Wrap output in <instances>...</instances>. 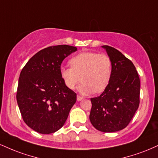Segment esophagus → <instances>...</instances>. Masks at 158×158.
<instances>
[{
	"label": "esophagus",
	"mask_w": 158,
	"mask_h": 158,
	"mask_svg": "<svg viewBox=\"0 0 158 158\" xmlns=\"http://www.w3.org/2000/svg\"><path fill=\"white\" fill-rule=\"evenodd\" d=\"M83 96H79V95H78L77 96V101H81V100H82L83 99Z\"/></svg>",
	"instance_id": "esophagus-1"
}]
</instances>
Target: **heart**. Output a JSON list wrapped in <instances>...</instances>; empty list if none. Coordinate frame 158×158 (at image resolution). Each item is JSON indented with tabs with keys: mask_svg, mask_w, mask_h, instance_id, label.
I'll use <instances>...</instances> for the list:
<instances>
[{
	"mask_svg": "<svg viewBox=\"0 0 158 158\" xmlns=\"http://www.w3.org/2000/svg\"><path fill=\"white\" fill-rule=\"evenodd\" d=\"M71 68H62L60 76L64 85L73 90L80 83L79 91L82 94L102 92L109 85L113 71L111 59L105 54L85 51L69 61Z\"/></svg>",
	"mask_w": 158,
	"mask_h": 158,
	"instance_id": "obj_1",
	"label": "heart"
}]
</instances>
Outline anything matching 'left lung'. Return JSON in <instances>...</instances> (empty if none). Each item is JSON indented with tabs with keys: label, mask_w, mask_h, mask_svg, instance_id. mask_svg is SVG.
I'll use <instances>...</instances> for the list:
<instances>
[{
	"label": "left lung",
	"mask_w": 158,
	"mask_h": 158,
	"mask_svg": "<svg viewBox=\"0 0 158 158\" xmlns=\"http://www.w3.org/2000/svg\"><path fill=\"white\" fill-rule=\"evenodd\" d=\"M113 63L109 85L98 97L91 98L90 121L104 132L121 130L133 118L140 104V78L132 61L117 49L103 45Z\"/></svg>",
	"instance_id": "obj_1"
}]
</instances>
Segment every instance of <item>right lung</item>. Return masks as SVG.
I'll use <instances>...</instances> for the list:
<instances>
[{"label": "right lung", "mask_w": 158, "mask_h": 158, "mask_svg": "<svg viewBox=\"0 0 158 158\" xmlns=\"http://www.w3.org/2000/svg\"><path fill=\"white\" fill-rule=\"evenodd\" d=\"M77 48L49 46L28 61L19 77L17 102L24 122L41 134L62 128L76 103L77 94L66 87L60 76L62 61Z\"/></svg>", "instance_id": "right-lung-1"}]
</instances>
